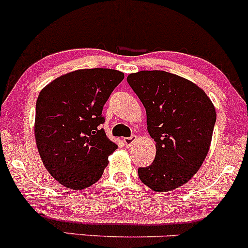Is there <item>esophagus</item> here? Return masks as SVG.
<instances>
[{
	"instance_id": "esophagus-1",
	"label": "esophagus",
	"mask_w": 248,
	"mask_h": 248,
	"mask_svg": "<svg viewBox=\"0 0 248 248\" xmlns=\"http://www.w3.org/2000/svg\"><path fill=\"white\" fill-rule=\"evenodd\" d=\"M135 140H137V135H132V137H129V138H124V143L127 147H129L133 142H134Z\"/></svg>"
}]
</instances>
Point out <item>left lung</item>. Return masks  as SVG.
<instances>
[{
	"label": "left lung",
	"instance_id": "1",
	"mask_svg": "<svg viewBox=\"0 0 248 248\" xmlns=\"http://www.w3.org/2000/svg\"><path fill=\"white\" fill-rule=\"evenodd\" d=\"M127 82L146 108L147 129L156 143L153 164L139 168V178L156 192L178 188L208 153L216 108L197 84L164 70H141Z\"/></svg>",
	"mask_w": 248,
	"mask_h": 248
}]
</instances>
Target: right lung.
Returning a JSON list of instances; mask_svg holds the SVG:
<instances>
[{"mask_svg": "<svg viewBox=\"0 0 248 248\" xmlns=\"http://www.w3.org/2000/svg\"><path fill=\"white\" fill-rule=\"evenodd\" d=\"M124 73L107 68L80 69L51 81L40 92L35 140L43 165L67 188L95 184L118 148L100 124L102 109Z\"/></svg>", "mask_w": 248, "mask_h": 248, "instance_id": "right-lung-1", "label": "right lung"}]
</instances>
